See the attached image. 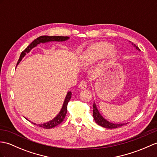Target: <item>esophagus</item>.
I'll use <instances>...</instances> for the list:
<instances>
[{"instance_id":"obj_1","label":"esophagus","mask_w":157,"mask_h":157,"mask_svg":"<svg viewBox=\"0 0 157 157\" xmlns=\"http://www.w3.org/2000/svg\"><path fill=\"white\" fill-rule=\"evenodd\" d=\"M79 87L81 89H86L87 87V83L86 81H82L79 83Z\"/></svg>"}]
</instances>
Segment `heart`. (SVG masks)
<instances>
[{
  "label": "heart",
  "instance_id": "heart-1",
  "mask_svg": "<svg viewBox=\"0 0 157 157\" xmlns=\"http://www.w3.org/2000/svg\"><path fill=\"white\" fill-rule=\"evenodd\" d=\"M108 54L111 57L115 56L116 52L113 50L112 45L107 42L97 43L91 46L87 50L86 61L87 63H93L106 56Z\"/></svg>",
  "mask_w": 157,
  "mask_h": 157
}]
</instances>
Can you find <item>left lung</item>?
Segmentation results:
<instances>
[{
  "mask_svg": "<svg viewBox=\"0 0 157 157\" xmlns=\"http://www.w3.org/2000/svg\"><path fill=\"white\" fill-rule=\"evenodd\" d=\"M133 45V43H132ZM134 46L136 47V49L139 50L140 49L138 48L137 46H136L135 45H134ZM93 116H94V120H95V122L98 124V125H100L102 127H104L105 128H110V129H112V128H117L118 127L120 126H122L128 123H126V124H114V123H112L108 122V120H105V118H104L102 116H101V114H100L99 111H98V108L96 107V105L95 103H94L93 104Z\"/></svg>",
  "mask_w": 157,
  "mask_h": 157,
  "instance_id": "obj_1",
  "label": "left lung"
}]
</instances>
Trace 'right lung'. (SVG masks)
Segmentation results:
<instances>
[{"instance_id": "1", "label": "right lung", "mask_w": 157, "mask_h": 157, "mask_svg": "<svg viewBox=\"0 0 157 157\" xmlns=\"http://www.w3.org/2000/svg\"><path fill=\"white\" fill-rule=\"evenodd\" d=\"M68 39H70L69 37H63V36H41V37H39L36 39H35L33 41L30 45H29L26 49H25L23 52L21 53L20 57L19 60H18L17 62V65L20 63V61L21 59H23V57L26 55V53H28L33 48V47L37 46L38 44L41 43H47V42H49V41H66ZM71 92H68L66 97L65 98V101L63 104V106H62L61 110H60L59 114H57L56 118H54L51 121L46 122V123H43V124H37V126L41 127V128H46V129H49V128H52L53 127L56 126L57 125H59V124H61L62 122L63 121V120L66 116L67 114V104L69 102V101L71 99ZM34 124V123H33Z\"/></svg>"}]
</instances>
